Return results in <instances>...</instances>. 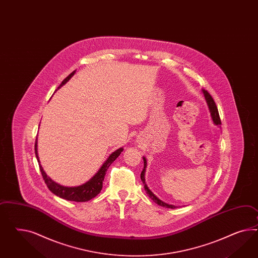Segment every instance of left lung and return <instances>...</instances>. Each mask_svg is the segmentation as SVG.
Returning <instances> with one entry per match:
<instances>
[{"label":"left lung","mask_w":258,"mask_h":258,"mask_svg":"<svg viewBox=\"0 0 258 258\" xmlns=\"http://www.w3.org/2000/svg\"><path fill=\"white\" fill-rule=\"evenodd\" d=\"M202 92L203 94H204L205 99H206V102H207L208 107H209V112H210V116L212 118V121H213L214 125L219 126V125L222 124V122H221V119H220V115H219V111H218V109H217L216 104H215L212 97L209 95L208 91L202 89ZM143 159H144V169H143V171L141 173V180H142L143 184H144V188H145V190L147 191V195L153 200L154 202L158 204L159 206L163 207V208H167V209H176V208H178L177 206L163 202L162 200H160L159 197H157L156 195H154L153 192L147 187V183H146V178H145V174H146V170H147V159H146V157H143Z\"/></svg>","instance_id":"obj_1"}]
</instances>
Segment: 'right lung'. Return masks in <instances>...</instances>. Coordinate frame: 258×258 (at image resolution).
I'll return each mask as SVG.
<instances>
[{"label": "right lung", "instance_id": "1", "mask_svg": "<svg viewBox=\"0 0 258 258\" xmlns=\"http://www.w3.org/2000/svg\"><path fill=\"white\" fill-rule=\"evenodd\" d=\"M76 70H74L72 73H70L69 76L67 77L62 84L59 85V88H61L63 84H67L72 77L74 76ZM124 150L123 147H120L117 150H115L114 152L109 156V158L105 160L104 163L101 165V167L99 168L98 173H96L95 175L90 178L87 182H85L83 185L80 186H75V187H67V186H63L60 185L59 183H56L53 181L49 176L47 175L45 173V171L43 170V167L40 164V160H39V157L37 154V138L35 141V153L36 160L38 161L39 164V169L41 172L43 179L46 183L47 187L49 188V190L55 195L56 196L66 199L68 201H74V202H86L89 201L92 198L96 197L97 195L100 192L101 188H102V183L104 180L105 174L108 170V168L110 167L111 163L118 158L119 155L121 152Z\"/></svg>", "mask_w": 258, "mask_h": 258}]
</instances>
